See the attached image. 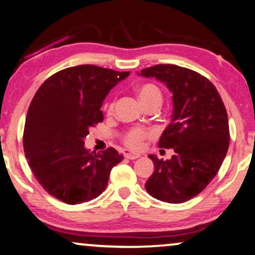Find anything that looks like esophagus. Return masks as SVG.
I'll return each instance as SVG.
<instances>
[{
    "label": "esophagus",
    "mask_w": 255,
    "mask_h": 255,
    "mask_svg": "<svg viewBox=\"0 0 255 255\" xmlns=\"http://www.w3.org/2000/svg\"><path fill=\"white\" fill-rule=\"evenodd\" d=\"M124 156L128 159H136L140 157V154H134V152H130L129 150H124Z\"/></svg>",
    "instance_id": "esophagus-1"
}]
</instances>
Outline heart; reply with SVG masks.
<instances>
[{
    "mask_svg": "<svg viewBox=\"0 0 255 255\" xmlns=\"http://www.w3.org/2000/svg\"><path fill=\"white\" fill-rule=\"evenodd\" d=\"M138 99L145 107L151 105H158L162 103V92L158 86L155 84H143L136 90ZM114 111V104L108 106V113ZM149 136V131L141 129V128H131L125 134L124 143L130 149H141L143 141Z\"/></svg>",
    "mask_w": 255,
    "mask_h": 255,
    "instance_id": "heart-1",
    "label": "heart"
}]
</instances>
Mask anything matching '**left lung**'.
<instances>
[{"label":"left lung","mask_w":255,"mask_h":255,"mask_svg":"<svg viewBox=\"0 0 255 255\" xmlns=\"http://www.w3.org/2000/svg\"><path fill=\"white\" fill-rule=\"evenodd\" d=\"M172 93L171 124L158 141L159 148L175 151L170 159L149 155L155 170L145 190L156 199L183 203L206 188L218 172L230 144L227 112L213 84L195 71L159 64L141 71Z\"/></svg>","instance_id":"left-lung-1"}]
</instances>
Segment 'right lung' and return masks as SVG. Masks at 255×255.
Masks as SVG:
<instances>
[{
    "instance_id": "obj_1",
    "label": "right lung",
    "mask_w": 255,
    "mask_h": 255,
    "mask_svg": "<svg viewBox=\"0 0 255 255\" xmlns=\"http://www.w3.org/2000/svg\"><path fill=\"white\" fill-rule=\"evenodd\" d=\"M129 76L96 65L69 67L44 81L30 104L23 147L39 184L66 204L97 198L122 155L114 148H85L90 128L104 120L100 111L115 85Z\"/></svg>"
}]
</instances>
